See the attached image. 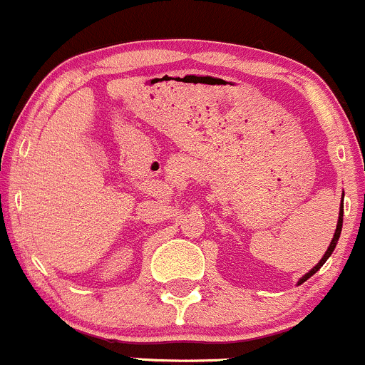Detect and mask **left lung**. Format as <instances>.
Here are the masks:
<instances>
[{
    "label": "left lung",
    "instance_id": "1",
    "mask_svg": "<svg viewBox=\"0 0 365 365\" xmlns=\"http://www.w3.org/2000/svg\"><path fill=\"white\" fill-rule=\"evenodd\" d=\"M341 227H343V201H341V210H339V218H338V227H336V232H334V237H332V241H331V244H329V247H327V251H326V255L322 256V259H320V262L317 263V265H315L314 268H312L310 272H308V274H305L303 275L302 279L298 280V284H303L305 282V280H308L312 277V275L315 274V272H319V268L324 265V263L327 262V258H329V256L332 255V251H334V247H336V244H338V239H339V234H341Z\"/></svg>",
    "mask_w": 365,
    "mask_h": 365
}]
</instances>
